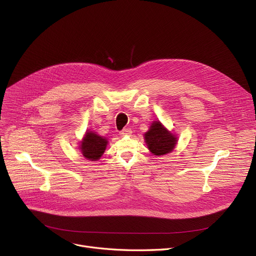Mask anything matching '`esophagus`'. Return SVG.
<instances>
[{"mask_svg": "<svg viewBox=\"0 0 256 256\" xmlns=\"http://www.w3.org/2000/svg\"><path fill=\"white\" fill-rule=\"evenodd\" d=\"M119 135L120 136H130V135H132V130L124 128V130H122L119 132Z\"/></svg>", "mask_w": 256, "mask_h": 256, "instance_id": "34e87169", "label": "esophagus"}]
</instances>
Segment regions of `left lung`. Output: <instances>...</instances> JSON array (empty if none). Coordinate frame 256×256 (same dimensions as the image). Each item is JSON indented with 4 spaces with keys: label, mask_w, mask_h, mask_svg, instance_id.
Segmentation results:
<instances>
[{
    "label": "left lung",
    "mask_w": 256,
    "mask_h": 256,
    "mask_svg": "<svg viewBox=\"0 0 256 256\" xmlns=\"http://www.w3.org/2000/svg\"><path fill=\"white\" fill-rule=\"evenodd\" d=\"M144 140L154 156L171 152L178 143L176 136L171 134L160 121H154L150 130L144 134Z\"/></svg>",
    "instance_id": "left-lung-1"
}]
</instances>
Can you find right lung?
<instances>
[{
    "mask_svg": "<svg viewBox=\"0 0 256 256\" xmlns=\"http://www.w3.org/2000/svg\"><path fill=\"white\" fill-rule=\"evenodd\" d=\"M108 141L106 138L94 132H86L85 137L80 141V150L83 156L90 160H98L106 150Z\"/></svg>",
    "mask_w": 256,
    "mask_h": 256,
    "instance_id": "right-lung-1",
    "label": "right lung"
}]
</instances>
